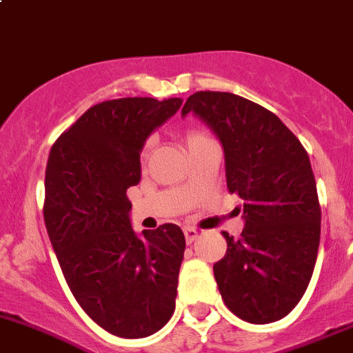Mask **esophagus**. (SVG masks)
I'll list each match as a JSON object with an SVG mask.
<instances>
[{"label":"esophagus","mask_w":353,"mask_h":353,"mask_svg":"<svg viewBox=\"0 0 353 353\" xmlns=\"http://www.w3.org/2000/svg\"><path fill=\"white\" fill-rule=\"evenodd\" d=\"M183 232H185V241H187L188 245H192V243L199 238V232L195 231L194 228H185Z\"/></svg>","instance_id":"1"}]
</instances>
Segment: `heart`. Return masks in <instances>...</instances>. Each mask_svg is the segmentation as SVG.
Wrapping results in <instances>:
<instances>
[{
    "label": "heart",
    "instance_id": "obj_1",
    "mask_svg": "<svg viewBox=\"0 0 353 353\" xmlns=\"http://www.w3.org/2000/svg\"><path fill=\"white\" fill-rule=\"evenodd\" d=\"M207 139H209V136H207L205 132H202V130H188V132L185 134V144H187V148L195 146V144L203 143V141ZM146 154H148V146L144 148L143 158H146Z\"/></svg>",
    "mask_w": 353,
    "mask_h": 353
}]
</instances>
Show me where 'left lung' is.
Here are the masks:
<instances>
[{
    "label": "left lung",
    "instance_id": "8db88e82",
    "mask_svg": "<svg viewBox=\"0 0 353 353\" xmlns=\"http://www.w3.org/2000/svg\"><path fill=\"white\" fill-rule=\"evenodd\" d=\"M194 114L219 139L226 183L243 199L241 236L214 263L224 304L255 325L289 314L306 292L318 256L321 210L310 156L267 108L226 92H197ZM238 210H241L239 207Z\"/></svg>",
    "mask_w": 353,
    "mask_h": 353
}]
</instances>
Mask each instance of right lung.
Wrapping results in <instances>:
<instances>
[{
    "label": "right lung",
    "mask_w": 353,
    "mask_h": 353,
    "mask_svg": "<svg viewBox=\"0 0 353 353\" xmlns=\"http://www.w3.org/2000/svg\"><path fill=\"white\" fill-rule=\"evenodd\" d=\"M181 98H119L88 108L50 150L43 221L83 311L108 333L144 339L175 311L185 236L163 224L137 236L127 188L141 180L148 137Z\"/></svg>",
    "instance_id": "1"
}]
</instances>
